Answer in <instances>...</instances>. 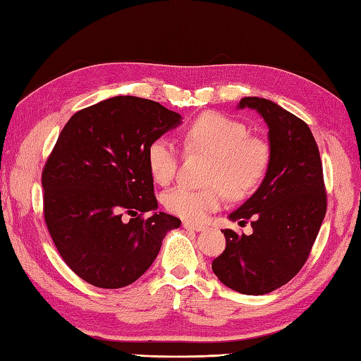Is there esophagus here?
Returning <instances> with one entry per match:
<instances>
[{"instance_id": "1", "label": "esophagus", "mask_w": 361, "mask_h": 361, "mask_svg": "<svg viewBox=\"0 0 361 361\" xmlns=\"http://www.w3.org/2000/svg\"><path fill=\"white\" fill-rule=\"evenodd\" d=\"M183 228L188 229V231H195V232H200V231H204V226L203 224H195L192 221H183Z\"/></svg>"}]
</instances>
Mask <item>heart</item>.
<instances>
[{
  "label": "heart",
  "instance_id": "1",
  "mask_svg": "<svg viewBox=\"0 0 361 361\" xmlns=\"http://www.w3.org/2000/svg\"><path fill=\"white\" fill-rule=\"evenodd\" d=\"M189 152L212 157L206 189L178 186L167 192L164 206L184 220L203 221L220 209L226 192L232 198L245 197L262 180L271 150L267 142L250 135L247 126L223 114H203L184 135ZM147 166L157 183L169 184L178 171L180 154L167 138H157L147 147Z\"/></svg>",
  "mask_w": 361,
  "mask_h": 361
}]
</instances>
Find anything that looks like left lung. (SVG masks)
I'll use <instances>...</instances> for the list:
<instances>
[{"label":"left lung","mask_w":361,"mask_h":361,"mask_svg":"<svg viewBox=\"0 0 361 361\" xmlns=\"http://www.w3.org/2000/svg\"><path fill=\"white\" fill-rule=\"evenodd\" d=\"M269 128L271 158L255 194L229 219L247 220L252 233L224 229L226 249L212 271L226 286L246 295H263L294 279L311 254L323 223L326 188L318 146L309 126L271 99L241 98Z\"/></svg>","instance_id":"8db88e82"}]
</instances>
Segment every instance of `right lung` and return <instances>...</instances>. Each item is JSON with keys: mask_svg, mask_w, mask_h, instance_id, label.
Returning a JSON list of instances; mask_svg holds the SVG:
<instances>
[{"mask_svg": "<svg viewBox=\"0 0 361 361\" xmlns=\"http://www.w3.org/2000/svg\"><path fill=\"white\" fill-rule=\"evenodd\" d=\"M181 123L152 99L114 97L81 109L66 123L44 164V220L66 264L103 289L138 280L180 228L158 207L147 147ZM128 213L129 222L121 220Z\"/></svg>", "mask_w": 361, "mask_h": 361, "instance_id": "add662e5", "label": "right lung"}]
</instances>
